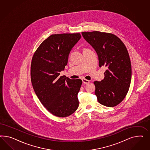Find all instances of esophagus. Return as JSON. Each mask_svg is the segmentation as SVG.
Returning a JSON list of instances; mask_svg holds the SVG:
<instances>
[{
  "mask_svg": "<svg viewBox=\"0 0 150 150\" xmlns=\"http://www.w3.org/2000/svg\"><path fill=\"white\" fill-rule=\"evenodd\" d=\"M82 82H83V83H85V84H88V83L90 82L89 80H86V79H82Z\"/></svg>",
  "mask_w": 150,
  "mask_h": 150,
  "instance_id": "1",
  "label": "esophagus"
}]
</instances>
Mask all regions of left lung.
I'll list each match as a JSON object with an SVG mask.
<instances>
[{"label": "left lung", "mask_w": 150, "mask_h": 150, "mask_svg": "<svg viewBox=\"0 0 150 150\" xmlns=\"http://www.w3.org/2000/svg\"><path fill=\"white\" fill-rule=\"evenodd\" d=\"M81 33L96 51L99 66L107 68L103 80L93 82L97 100L106 107H115L125 98L130 85L132 65L127 49L112 33L97 31Z\"/></svg>", "instance_id": "8db88e82"}]
</instances>
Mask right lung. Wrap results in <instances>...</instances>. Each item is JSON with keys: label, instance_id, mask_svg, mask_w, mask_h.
Here are the masks:
<instances>
[{"label": "right lung", "instance_id": "1", "mask_svg": "<svg viewBox=\"0 0 150 150\" xmlns=\"http://www.w3.org/2000/svg\"><path fill=\"white\" fill-rule=\"evenodd\" d=\"M79 33L54 34L42 42L32 57L31 79L42 104L50 113L67 117L77 109L81 79L60 76L67 65L69 54L81 38Z\"/></svg>", "mask_w": 150, "mask_h": 150}]
</instances>
